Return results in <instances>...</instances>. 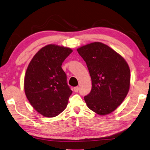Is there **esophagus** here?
Returning a JSON list of instances; mask_svg holds the SVG:
<instances>
[{"label":"esophagus","mask_w":150,"mask_h":150,"mask_svg":"<svg viewBox=\"0 0 150 150\" xmlns=\"http://www.w3.org/2000/svg\"><path fill=\"white\" fill-rule=\"evenodd\" d=\"M79 87H75L74 88H73V90H74V91L75 93L78 92V91H79Z\"/></svg>","instance_id":"obj_1"}]
</instances>
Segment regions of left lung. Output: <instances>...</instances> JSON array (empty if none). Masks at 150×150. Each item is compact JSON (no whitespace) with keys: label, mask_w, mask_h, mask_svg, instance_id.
I'll return each mask as SVG.
<instances>
[{"label":"left lung","mask_w":150,"mask_h":150,"mask_svg":"<svg viewBox=\"0 0 150 150\" xmlns=\"http://www.w3.org/2000/svg\"><path fill=\"white\" fill-rule=\"evenodd\" d=\"M77 51L86 63L91 78V91L84 97L87 107L98 115L111 113L129 92V65L121 54L100 42L83 45Z\"/></svg>","instance_id":"obj_1"}]
</instances>
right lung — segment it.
Returning <instances> with one entry per match:
<instances>
[{"label":"right lung","instance_id":"right-lung-1","mask_svg":"<svg viewBox=\"0 0 150 150\" xmlns=\"http://www.w3.org/2000/svg\"><path fill=\"white\" fill-rule=\"evenodd\" d=\"M72 52L69 47L47 45L28 64L24 79L26 97L33 108L45 117H55L67 106L72 91L61 65Z\"/></svg>","mask_w":150,"mask_h":150}]
</instances>
